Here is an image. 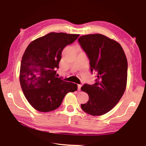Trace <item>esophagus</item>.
Segmentation results:
<instances>
[{
    "label": "esophagus",
    "instance_id": "1",
    "mask_svg": "<svg viewBox=\"0 0 146 146\" xmlns=\"http://www.w3.org/2000/svg\"><path fill=\"white\" fill-rule=\"evenodd\" d=\"M81 87H82V84H78V90L79 91L80 90Z\"/></svg>",
    "mask_w": 146,
    "mask_h": 146
}]
</instances>
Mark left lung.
Instances as JSON below:
<instances>
[{"instance_id":"8db88e82","label":"left lung","mask_w":146,"mask_h":146,"mask_svg":"<svg viewBox=\"0 0 146 146\" xmlns=\"http://www.w3.org/2000/svg\"><path fill=\"white\" fill-rule=\"evenodd\" d=\"M78 40L90 59L91 71L97 73L93 85L81 88L89 95L81 108L91 115H104L117 104L126 88V56L118 42L102 34L86 35Z\"/></svg>"}]
</instances>
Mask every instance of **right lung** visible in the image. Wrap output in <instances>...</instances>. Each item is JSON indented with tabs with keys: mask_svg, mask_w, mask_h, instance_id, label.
Segmentation results:
<instances>
[{
	"mask_svg": "<svg viewBox=\"0 0 146 146\" xmlns=\"http://www.w3.org/2000/svg\"><path fill=\"white\" fill-rule=\"evenodd\" d=\"M78 36V34L51 32L32 41L24 51L20 83L27 100L38 111L56 110L66 94L77 90L75 84L56 77V70L64 48Z\"/></svg>",
	"mask_w": 146,
	"mask_h": 146,
	"instance_id": "1",
	"label": "right lung"
}]
</instances>
